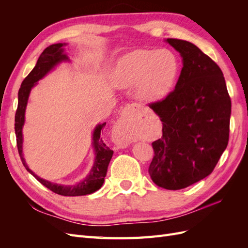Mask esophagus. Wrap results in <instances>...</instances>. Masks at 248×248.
<instances>
[{"instance_id":"esophagus-1","label":"esophagus","mask_w":248,"mask_h":248,"mask_svg":"<svg viewBox=\"0 0 248 248\" xmlns=\"http://www.w3.org/2000/svg\"><path fill=\"white\" fill-rule=\"evenodd\" d=\"M140 106L138 103L128 104V106H126L123 108L122 115L124 117L134 116L140 110ZM115 141H116V145L119 146L120 148H126L127 146L130 145L132 141L128 134L126 133L121 123H119L115 126Z\"/></svg>"}]
</instances>
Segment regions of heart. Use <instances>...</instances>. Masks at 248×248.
Wrapping results in <instances>:
<instances>
[{
  "mask_svg": "<svg viewBox=\"0 0 248 248\" xmlns=\"http://www.w3.org/2000/svg\"><path fill=\"white\" fill-rule=\"evenodd\" d=\"M179 72L176 56L168 49H137L119 60L115 66V84L122 88L138 85L141 99L157 101L171 91Z\"/></svg>",
  "mask_w": 248,
  "mask_h": 248,
  "instance_id": "heart-1",
  "label": "heart"
}]
</instances>
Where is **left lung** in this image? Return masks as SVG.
Instances as JSON below:
<instances>
[{
  "label": "left lung",
  "mask_w": 248,
  "mask_h": 248,
  "mask_svg": "<svg viewBox=\"0 0 248 248\" xmlns=\"http://www.w3.org/2000/svg\"><path fill=\"white\" fill-rule=\"evenodd\" d=\"M183 67L175 90L150 104L162 122V137L152 142V181L178 190L213 171L229 142L231 98L219 66L191 42L169 38Z\"/></svg>",
  "instance_id": "1"
}]
</instances>
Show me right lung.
Segmentation results:
<instances>
[{
  "label": "right lung",
  "mask_w": 248,
  "mask_h": 248,
  "mask_svg": "<svg viewBox=\"0 0 248 248\" xmlns=\"http://www.w3.org/2000/svg\"><path fill=\"white\" fill-rule=\"evenodd\" d=\"M65 46H67L66 43H56L51 44V46L44 49L33 70L29 73V76L21 82V86L18 91V104L16 114V124H14L16 127L14 128H16L17 149L20 159L30 174L33 175L42 185L47 187L48 189L54 191L55 193L61 194V196L65 197H78L87 196V194L93 193L100 189L104 182V178L107 176L108 163L111 159L112 154H114V151L104 144L102 139L100 138L101 130L107 123L96 125L94 128L92 134V146L95 153L93 167L84 180H81L80 182L74 185H62L52 183L46 179L38 177L33 170H30L24 158V154H22V142H24L22 127L25 125V114L30 93H31V90L38 84V80L46 77L56 66L63 62L70 61L68 56L65 52Z\"/></svg>",
  "instance_id": "add662e5"
}]
</instances>
